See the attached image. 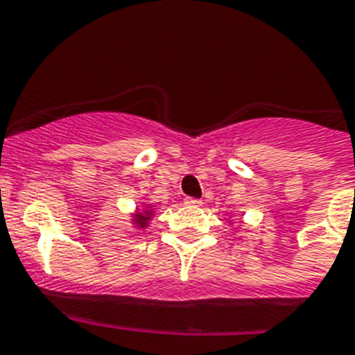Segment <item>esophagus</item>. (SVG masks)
<instances>
[{
    "instance_id": "34e87169",
    "label": "esophagus",
    "mask_w": 355,
    "mask_h": 355,
    "mask_svg": "<svg viewBox=\"0 0 355 355\" xmlns=\"http://www.w3.org/2000/svg\"><path fill=\"white\" fill-rule=\"evenodd\" d=\"M184 204H186V206H200V204H202V200H198V198H195V197H186L184 198Z\"/></svg>"
}]
</instances>
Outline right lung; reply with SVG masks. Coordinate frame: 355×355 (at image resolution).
I'll return each instance as SVG.
<instances>
[{
  "mask_svg": "<svg viewBox=\"0 0 355 355\" xmlns=\"http://www.w3.org/2000/svg\"><path fill=\"white\" fill-rule=\"evenodd\" d=\"M149 211H151V209H148V211H144V213H148V215H142V213H140V215H137V224H138V226H146V224H148Z\"/></svg>",
  "mask_w": 355,
  "mask_h": 355,
  "instance_id": "right-lung-1",
  "label": "right lung"
}]
</instances>
